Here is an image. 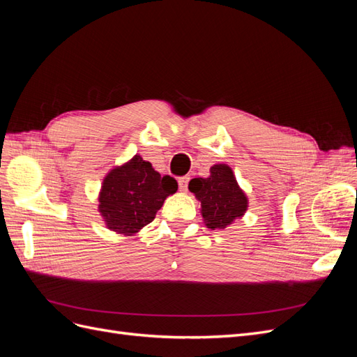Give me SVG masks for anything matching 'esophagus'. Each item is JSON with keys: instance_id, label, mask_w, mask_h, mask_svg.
I'll return each instance as SVG.
<instances>
[{"instance_id": "1", "label": "esophagus", "mask_w": 357, "mask_h": 357, "mask_svg": "<svg viewBox=\"0 0 357 357\" xmlns=\"http://www.w3.org/2000/svg\"><path fill=\"white\" fill-rule=\"evenodd\" d=\"M188 183H189V177L188 176L178 178V188H180L181 192H186L188 190Z\"/></svg>"}]
</instances>
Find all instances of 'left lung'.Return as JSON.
Returning <instances> with one entry per match:
<instances>
[{
  "mask_svg": "<svg viewBox=\"0 0 357 357\" xmlns=\"http://www.w3.org/2000/svg\"><path fill=\"white\" fill-rule=\"evenodd\" d=\"M189 190L201 202V215L210 229H225L241 219L248 198L228 164H214L207 178H192Z\"/></svg>",
  "mask_w": 357,
  "mask_h": 357,
  "instance_id": "obj_1",
  "label": "left lung"
}]
</instances>
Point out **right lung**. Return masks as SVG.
Instances as JSON below:
<instances>
[{"label":"right lung","mask_w":357,"mask_h":357,"mask_svg":"<svg viewBox=\"0 0 357 357\" xmlns=\"http://www.w3.org/2000/svg\"><path fill=\"white\" fill-rule=\"evenodd\" d=\"M178 189L177 181L162 177L139 155L112 168L102 180L98 211L105 228L131 236L153 222L165 199Z\"/></svg>","instance_id":"right-lung-1"}]
</instances>
